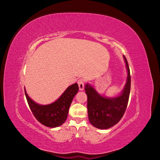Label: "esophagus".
Returning a JSON list of instances; mask_svg holds the SVG:
<instances>
[{"mask_svg":"<svg viewBox=\"0 0 160 160\" xmlns=\"http://www.w3.org/2000/svg\"><path fill=\"white\" fill-rule=\"evenodd\" d=\"M77 83H78L79 90H83L84 85H85L84 81L83 79H79L78 80V81H77Z\"/></svg>","mask_w":160,"mask_h":160,"instance_id":"obj_1","label":"esophagus"}]
</instances>
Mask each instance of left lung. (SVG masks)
I'll return each instance as SVG.
<instances>
[{
	"instance_id": "obj_1",
	"label": "left lung",
	"mask_w": 160,
	"mask_h": 160,
	"mask_svg": "<svg viewBox=\"0 0 160 160\" xmlns=\"http://www.w3.org/2000/svg\"><path fill=\"white\" fill-rule=\"evenodd\" d=\"M128 69L127 83L122 94L115 98H106L99 95L89 84L85 90L88 95V111L89 122L94 127L105 129L118 123L126 110L131 89V76L128 61L123 55Z\"/></svg>"
}]
</instances>
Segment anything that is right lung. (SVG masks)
<instances>
[{
    "label": "right lung",
    "mask_w": 160,
    "mask_h": 160,
    "mask_svg": "<svg viewBox=\"0 0 160 160\" xmlns=\"http://www.w3.org/2000/svg\"><path fill=\"white\" fill-rule=\"evenodd\" d=\"M78 91V84H72L54 103L47 105L36 103L28 96L25 90V93L28 106L38 122L47 127L56 128L66 121L72 99Z\"/></svg>",
    "instance_id": "right-lung-1"
}]
</instances>
